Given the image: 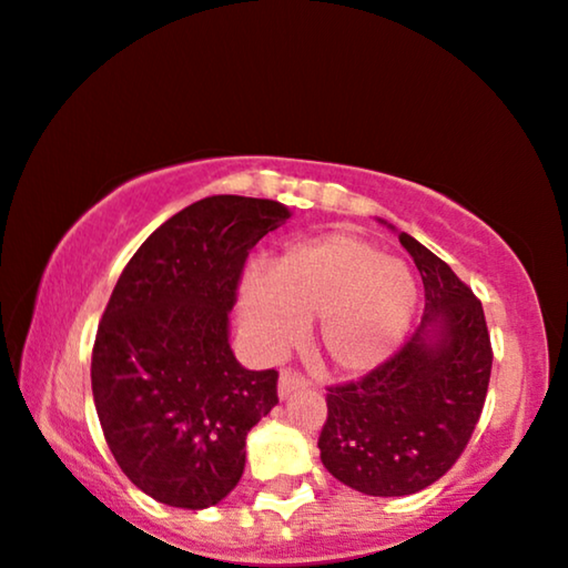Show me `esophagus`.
Instances as JSON below:
<instances>
[{
	"label": "esophagus",
	"instance_id": "34e87169",
	"mask_svg": "<svg viewBox=\"0 0 568 568\" xmlns=\"http://www.w3.org/2000/svg\"><path fill=\"white\" fill-rule=\"evenodd\" d=\"M306 386H310V381H306L304 375L285 371L283 375H280V381H277V394L283 396V399H285V396H291V394L302 392V388H306Z\"/></svg>",
	"mask_w": 568,
	"mask_h": 568
}]
</instances>
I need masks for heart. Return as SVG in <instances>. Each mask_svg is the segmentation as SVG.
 <instances>
[{
    "instance_id": "b5f03b06",
    "label": "heart",
    "mask_w": 568,
    "mask_h": 568,
    "mask_svg": "<svg viewBox=\"0 0 568 568\" xmlns=\"http://www.w3.org/2000/svg\"><path fill=\"white\" fill-rule=\"evenodd\" d=\"M415 310L409 266L349 232L293 245L241 285V320L258 352L288 349L317 323L320 357L338 373L373 371L392 357Z\"/></svg>"
}]
</instances>
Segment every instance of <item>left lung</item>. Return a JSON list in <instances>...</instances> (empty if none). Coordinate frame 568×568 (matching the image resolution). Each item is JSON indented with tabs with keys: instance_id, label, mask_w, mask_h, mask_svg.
Here are the masks:
<instances>
[{
	"instance_id": "left-lung-1",
	"label": "left lung",
	"mask_w": 568,
	"mask_h": 568,
	"mask_svg": "<svg viewBox=\"0 0 568 568\" xmlns=\"http://www.w3.org/2000/svg\"><path fill=\"white\" fill-rule=\"evenodd\" d=\"M399 243L423 280L418 331L367 375L327 388L317 442L323 466L373 497L415 495L455 466L481 418L491 373L479 298L407 232Z\"/></svg>"
}]
</instances>
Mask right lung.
I'll list each match as a JSON object with an SVG mask.
<instances>
[{
	"label": "right lung",
	"instance_id": "add662e5",
	"mask_svg": "<svg viewBox=\"0 0 568 568\" xmlns=\"http://www.w3.org/2000/svg\"><path fill=\"white\" fill-rule=\"evenodd\" d=\"M291 211L211 195L136 248L102 312L92 394L108 447L136 489L203 510L235 489L245 436L277 405V371H245L230 317L248 251Z\"/></svg>",
	"mask_w": 568,
	"mask_h": 568
}]
</instances>
